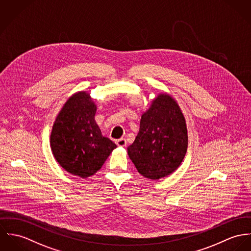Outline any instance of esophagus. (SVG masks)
Instances as JSON below:
<instances>
[{
  "instance_id": "esophagus-1",
  "label": "esophagus",
  "mask_w": 251,
  "mask_h": 251,
  "mask_svg": "<svg viewBox=\"0 0 251 251\" xmlns=\"http://www.w3.org/2000/svg\"><path fill=\"white\" fill-rule=\"evenodd\" d=\"M115 142H116V144H117L118 146H121V147H125V146L127 145V141H126V139H117Z\"/></svg>"
}]
</instances>
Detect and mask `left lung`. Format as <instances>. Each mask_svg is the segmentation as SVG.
I'll list each match as a JSON object with an SVG mask.
<instances>
[{
    "label": "left lung",
    "instance_id": "obj_1",
    "mask_svg": "<svg viewBox=\"0 0 251 251\" xmlns=\"http://www.w3.org/2000/svg\"><path fill=\"white\" fill-rule=\"evenodd\" d=\"M188 149L185 116L177 101L167 92L157 94L141 114L138 136L127 148L139 174L158 180L173 173Z\"/></svg>",
    "mask_w": 251,
    "mask_h": 251
}]
</instances>
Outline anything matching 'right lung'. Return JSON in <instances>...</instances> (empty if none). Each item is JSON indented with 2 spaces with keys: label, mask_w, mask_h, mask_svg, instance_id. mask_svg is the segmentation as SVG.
<instances>
[{
  "label": "right lung",
  "mask_w": 251,
  "mask_h": 251,
  "mask_svg": "<svg viewBox=\"0 0 251 251\" xmlns=\"http://www.w3.org/2000/svg\"><path fill=\"white\" fill-rule=\"evenodd\" d=\"M97 105L87 91L71 95L54 121L50 146L58 165L68 173L87 178L106 162L116 144L102 135L95 121Z\"/></svg>",
  "instance_id": "1"
}]
</instances>
